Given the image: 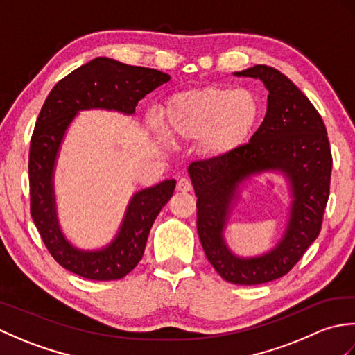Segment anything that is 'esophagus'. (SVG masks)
<instances>
[{
  "label": "esophagus",
  "mask_w": 355,
  "mask_h": 355,
  "mask_svg": "<svg viewBox=\"0 0 355 355\" xmlns=\"http://www.w3.org/2000/svg\"><path fill=\"white\" fill-rule=\"evenodd\" d=\"M192 189V184L187 178H180L177 182V191L180 192H189Z\"/></svg>",
  "instance_id": "obj_1"
}]
</instances>
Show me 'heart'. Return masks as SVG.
I'll list each match as a JSON object with an SVG mask.
<instances>
[{
	"mask_svg": "<svg viewBox=\"0 0 355 355\" xmlns=\"http://www.w3.org/2000/svg\"><path fill=\"white\" fill-rule=\"evenodd\" d=\"M164 128L172 140H197L202 154L223 158L250 137L261 105L248 89L205 87L178 93L164 105Z\"/></svg>",
	"mask_w": 355,
	"mask_h": 355,
	"instance_id": "b5f03b06",
	"label": "heart"
}]
</instances>
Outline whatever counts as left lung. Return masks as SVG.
I'll return each mask as SVG.
<instances>
[{"mask_svg": "<svg viewBox=\"0 0 355 355\" xmlns=\"http://www.w3.org/2000/svg\"><path fill=\"white\" fill-rule=\"evenodd\" d=\"M236 76L261 79L268 89L267 114L252 139L235 153L189 164L197 195V229L209 262L227 282L258 285L285 276L319 236L329 197L333 157L327 128L308 97L273 67L254 65ZM279 170L293 201L283 239L273 251L239 259L223 241L239 184L256 173Z\"/></svg>", "mask_w": 355, "mask_h": 355, "instance_id": "obj_1", "label": "left lung"}]
</instances>
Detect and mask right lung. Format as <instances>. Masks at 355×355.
<instances>
[{"label": "right lung", "mask_w": 355, "mask_h": 355, "mask_svg": "<svg viewBox=\"0 0 355 355\" xmlns=\"http://www.w3.org/2000/svg\"><path fill=\"white\" fill-rule=\"evenodd\" d=\"M169 79V74L154 69L96 58L59 80L42 105L30 140V214L50 254L74 275L116 281L134 270L145 253L157 215L172 197L175 180L135 193L110 245L94 252L79 250L59 229L53 189V171L67 128L82 110H114L131 116L140 99Z\"/></svg>", "instance_id": "obj_1"}]
</instances>
